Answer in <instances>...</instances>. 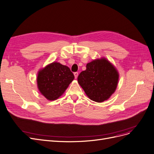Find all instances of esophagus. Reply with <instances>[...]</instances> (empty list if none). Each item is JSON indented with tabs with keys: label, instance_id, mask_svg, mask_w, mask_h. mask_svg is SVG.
Wrapping results in <instances>:
<instances>
[{
	"label": "esophagus",
	"instance_id": "34e87169",
	"mask_svg": "<svg viewBox=\"0 0 154 154\" xmlns=\"http://www.w3.org/2000/svg\"><path fill=\"white\" fill-rule=\"evenodd\" d=\"M74 75H75V78L76 79L77 77H78V72H75V73H74Z\"/></svg>",
	"mask_w": 154,
	"mask_h": 154
}]
</instances>
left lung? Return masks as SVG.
I'll list each match as a JSON object with an SVG mask.
<instances>
[{
	"label": "left lung",
	"mask_w": 154,
	"mask_h": 154,
	"mask_svg": "<svg viewBox=\"0 0 154 154\" xmlns=\"http://www.w3.org/2000/svg\"><path fill=\"white\" fill-rule=\"evenodd\" d=\"M119 79L116 67L102 57L87 63L86 70L79 75L78 82L90 99L103 103L115 92Z\"/></svg>",
	"instance_id": "8db88e82"
}]
</instances>
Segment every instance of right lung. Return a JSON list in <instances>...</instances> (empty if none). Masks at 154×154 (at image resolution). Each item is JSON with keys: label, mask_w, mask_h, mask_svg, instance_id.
<instances>
[{"label": "right lung", "mask_w": 154, "mask_h": 154, "mask_svg": "<svg viewBox=\"0 0 154 154\" xmlns=\"http://www.w3.org/2000/svg\"><path fill=\"white\" fill-rule=\"evenodd\" d=\"M75 76L67 66L54 62L41 69L37 76L40 93L49 100H55L64 93Z\"/></svg>", "instance_id": "add662e5"}]
</instances>
